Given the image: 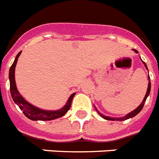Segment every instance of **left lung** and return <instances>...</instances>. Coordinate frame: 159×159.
<instances>
[{
    "label": "left lung",
    "instance_id": "left-lung-1",
    "mask_svg": "<svg viewBox=\"0 0 159 159\" xmlns=\"http://www.w3.org/2000/svg\"><path fill=\"white\" fill-rule=\"evenodd\" d=\"M133 51L135 52L136 53H138V52H137L136 49H133ZM142 62H143V64L145 65V68H146V69H148L147 68V65H146V64L143 61H142ZM148 79H149V83H148V88H147V91H146V94H145V98H144L143 101H142V102H141V104L139 105V106L137 107V108L135 109V110H133V111H131L130 113H129V114H127L124 117H120V118H113V117H110V116H104V115L101 114V113L99 112V111H98V110L96 109L95 107V110L98 111V114L101 116L102 117L103 119H105V120H119V121H123V120H128V119L129 118H133V117H134L135 116H137L138 113L140 112L141 111V109L143 108L144 107V104H145V100H146V98H147V97L149 96V94H150V89H151V83H150V76H148Z\"/></svg>",
    "mask_w": 159,
    "mask_h": 159
}]
</instances>
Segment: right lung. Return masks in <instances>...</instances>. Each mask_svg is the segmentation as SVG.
Wrapping results in <instances>:
<instances>
[{"instance_id":"right-lung-1","label":"right lung","mask_w":159,"mask_h":159,"mask_svg":"<svg viewBox=\"0 0 159 159\" xmlns=\"http://www.w3.org/2000/svg\"><path fill=\"white\" fill-rule=\"evenodd\" d=\"M21 53H22V52H18V54L16 56L14 63L9 69V85H10V94H11L14 102L19 107V108L22 111L23 114L31 120H52L64 116L70 108L72 100H73L76 93H73L70 95L66 104L62 108L56 111H46L38 108L37 107L33 106L32 104H30V102L26 101L23 98V97L19 94V92L17 89V86H16L14 73H15L16 64L18 62V57L21 55Z\"/></svg>"}]
</instances>
